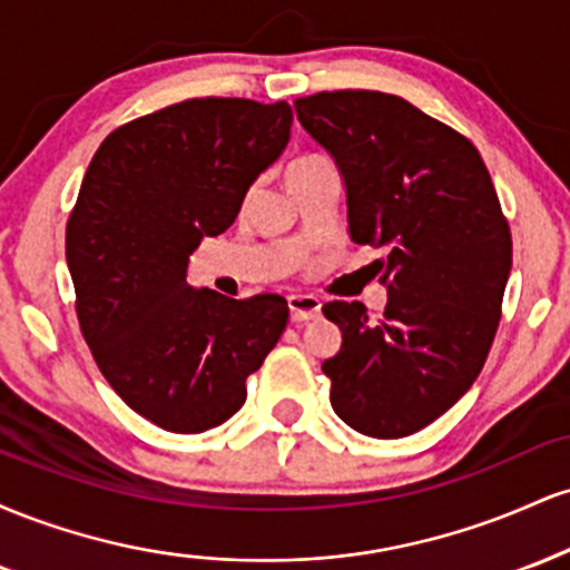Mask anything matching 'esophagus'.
<instances>
[{
  "mask_svg": "<svg viewBox=\"0 0 570 570\" xmlns=\"http://www.w3.org/2000/svg\"><path fill=\"white\" fill-rule=\"evenodd\" d=\"M289 311H292V322H311L322 313V299L311 297V294H292L289 297Z\"/></svg>",
  "mask_w": 570,
  "mask_h": 570,
  "instance_id": "esophagus-1",
  "label": "esophagus"
}]
</instances>
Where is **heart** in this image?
Masks as SVG:
<instances>
[{
	"mask_svg": "<svg viewBox=\"0 0 570 570\" xmlns=\"http://www.w3.org/2000/svg\"><path fill=\"white\" fill-rule=\"evenodd\" d=\"M324 163H330L326 158H322V155H303V158H294L289 166H286V181L297 179V176H303L311 171V168H318L324 166Z\"/></svg>",
	"mask_w": 570,
	"mask_h": 570,
	"instance_id": "heart-1",
	"label": "heart"
}]
</instances>
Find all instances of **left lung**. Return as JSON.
Segmentation results:
<instances>
[{
    "label": "left lung",
    "instance_id": "left-lung-1",
    "mask_svg": "<svg viewBox=\"0 0 570 570\" xmlns=\"http://www.w3.org/2000/svg\"><path fill=\"white\" fill-rule=\"evenodd\" d=\"M335 160L353 244L389 248V305H324L343 345L322 364L340 421L375 440L429 426L472 389L501 318L512 235L466 136L381 90L294 101Z\"/></svg>",
    "mask_w": 570,
    "mask_h": 570
}]
</instances>
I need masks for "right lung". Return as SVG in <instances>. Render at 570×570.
<instances>
[{
	"label": "right lung",
	"mask_w": 570,
	"mask_h": 570,
	"mask_svg": "<svg viewBox=\"0 0 570 570\" xmlns=\"http://www.w3.org/2000/svg\"><path fill=\"white\" fill-rule=\"evenodd\" d=\"M289 128L286 101L189 98L112 130L85 171L67 225L77 318L101 375L155 426L200 434L233 417L286 330L278 294L230 299L187 271Z\"/></svg>",
	"instance_id": "obj_1"
}]
</instances>
